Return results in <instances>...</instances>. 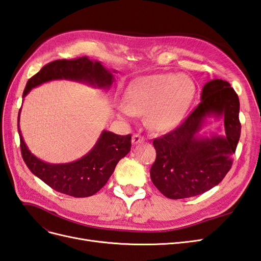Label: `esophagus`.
<instances>
[{"label":"esophagus","instance_id":"1","mask_svg":"<svg viewBox=\"0 0 261 261\" xmlns=\"http://www.w3.org/2000/svg\"><path fill=\"white\" fill-rule=\"evenodd\" d=\"M143 141H145V137L144 136L139 135V134H135V135H133V138H132L133 145L140 144V143H143Z\"/></svg>","mask_w":261,"mask_h":261}]
</instances>
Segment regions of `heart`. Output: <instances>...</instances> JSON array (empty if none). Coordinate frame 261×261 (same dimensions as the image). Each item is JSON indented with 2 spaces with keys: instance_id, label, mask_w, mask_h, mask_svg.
Returning a JSON list of instances; mask_svg holds the SVG:
<instances>
[{
  "instance_id": "obj_1",
  "label": "heart",
  "mask_w": 261,
  "mask_h": 261,
  "mask_svg": "<svg viewBox=\"0 0 261 261\" xmlns=\"http://www.w3.org/2000/svg\"><path fill=\"white\" fill-rule=\"evenodd\" d=\"M194 84L184 76L172 74L137 78L125 92V107L121 113H147L150 126L155 130H168L181 120L191 103Z\"/></svg>"
}]
</instances>
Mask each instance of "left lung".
Listing matches in <instances>:
<instances>
[{"mask_svg": "<svg viewBox=\"0 0 261 261\" xmlns=\"http://www.w3.org/2000/svg\"><path fill=\"white\" fill-rule=\"evenodd\" d=\"M240 100L231 85L213 80L203 86L201 102L179 126L155 138L153 185L170 199L189 198L217 186L230 171L241 136ZM223 116L226 135L197 138L207 116Z\"/></svg>", "mask_w": 261, "mask_h": 261, "instance_id": "1", "label": "left lung"}]
</instances>
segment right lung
Returning a JSON list of instances; mask_svg holds the SVG:
<instances>
[{
	"mask_svg": "<svg viewBox=\"0 0 261 261\" xmlns=\"http://www.w3.org/2000/svg\"><path fill=\"white\" fill-rule=\"evenodd\" d=\"M54 80L76 81L109 89L114 78L100 62L91 61L87 57L57 60L48 63L30 78L22 97H26L35 87ZM17 127L22 159L31 173L54 191L77 198L89 197L99 192L112 175L117 162L130 151V134L121 136L103 130L96 145L82 159L70 163L51 164L41 161L30 152L19 129V115Z\"/></svg>",
	"mask_w": 261,
	"mask_h": 261,
	"instance_id": "1",
	"label": "right lung"
}]
</instances>
